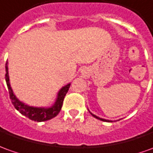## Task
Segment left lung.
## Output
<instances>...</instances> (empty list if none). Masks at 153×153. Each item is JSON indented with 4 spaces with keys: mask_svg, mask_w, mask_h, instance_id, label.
<instances>
[{
    "mask_svg": "<svg viewBox=\"0 0 153 153\" xmlns=\"http://www.w3.org/2000/svg\"><path fill=\"white\" fill-rule=\"evenodd\" d=\"M91 114L92 115V116H93V117H96V118H97V119H99V120H101V121H103V122H109V123H110V122H111V121H109V120H106V119L100 118V117H97V116H96V115L92 114V113H91Z\"/></svg>",
    "mask_w": 153,
    "mask_h": 153,
    "instance_id": "left-lung-1",
    "label": "left lung"
}]
</instances>
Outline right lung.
Segmentation results:
<instances>
[{"instance_id":"right-lung-1","label":"right lung","mask_w":153,"mask_h":153,"mask_svg":"<svg viewBox=\"0 0 153 153\" xmlns=\"http://www.w3.org/2000/svg\"><path fill=\"white\" fill-rule=\"evenodd\" d=\"M9 75H8V66H7V62L6 63V82L8 91H9V95H10V99L11 101V103L16 110L20 111L22 115L26 116L32 121L35 122H45L47 120H50L57 116L60 111L62 107L64 97L67 93V91L70 88L71 84H67L66 86L63 87L61 90L59 91L57 98L55 104L52 107L45 108V107H30L28 105H26L25 103L20 102L18 99L16 97V96L13 93V91L11 89L9 82Z\"/></svg>"}]
</instances>
